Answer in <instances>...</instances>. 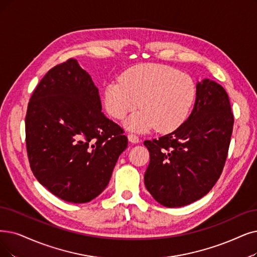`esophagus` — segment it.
<instances>
[{
	"label": "esophagus",
	"instance_id": "esophagus-1",
	"mask_svg": "<svg viewBox=\"0 0 257 257\" xmlns=\"http://www.w3.org/2000/svg\"><path fill=\"white\" fill-rule=\"evenodd\" d=\"M127 138H128V141L132 142V143H138L139 142V137L135 134H128Z\"/></svg>",
	"mask_w": 257,
	"mask_h": 257
}]
</instances>
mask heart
Here are the masks:
<instances>
[{
  "instance_id": "heart-1",
  "label": "heart",
  "mask_w": 257,
  "mask_h": 257,
  "mask_svg": "<svg viewBox=\"0 0 257 257\" xmlns=\"http://www.w3.org/2000/svg\"><path fill=\"white\" fill-rule=\"evenodd\" d=\"M196 97L194 81L175 68L140 64L125 70L120 82H110L103 93L104 106L115 119L141 108L126 122L128 128L160 132L177 128L187 119Z\"/></svg>"
}]
</instances>
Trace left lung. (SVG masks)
<instances>
[{
	"label": "left lung",
	"mask_w": 257,
	"mask_h": 257,
	"mask_svg": "<svg viewBox=\"0 0 257 257\" xmlns=\"http://www.w3.org/2000/svg\"><path fill=\"white\" fill-rule=\"evenodd\" d=\"M233 124L227 91L210 79L198 82L189 118L170 134L143 143L150 152L145 184L154 199L179 208L207 195L224 167Z\"/></svg>",
	"instance_id": "obj_1"
}]
</instances>
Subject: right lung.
Instances as JSON below:
<instances>
[{"instance_id":"right-lung-1","label":"right lung","mask_w":257,"mask_h":257,"mask_svg":"<svg viewBox=\"0 0 257 257\" xmlns=\"http://www.w3.org/2000/svg\"><path fill=\"white\" fill-rule=\"evenodd\" d=\"M99 90L75 59L51 68L29 100L26 148L34 175L57 197L73 203L107 187L127 137L101 111Z\"/></svg>"}]
</instances>
